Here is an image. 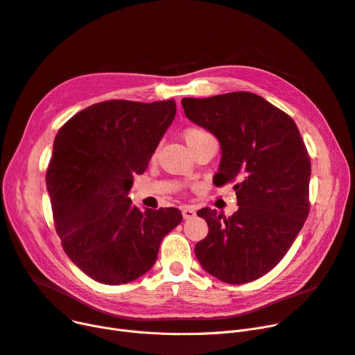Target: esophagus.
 <instances>
[{
    "label": "esophagus",
    "mask_w": 355,
    "mask_h": 355,
    "mask_svg": "<svg viewBox=\"0 0 355 355\" xmlns=\"http://www.w3.org/2000/svg\"><path fill=\"white\" fill-rule=\"evenodd\" d=\"M182 215H183L184 219H191V218H193L196 215V212L191 207H184V208H182Z\"/></svg>",
    "instance_id": "esophagus-1"
}]
</instances>
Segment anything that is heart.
I'll return each mask as SVG.
<instances>
[{
  "mask_svg": "<svg viewBox=\"0 0 355 355\" xmlns=\"http://www.w3.org/2000/svg\"><path fill=\"white\" fill-rule=\"evenodd\" d=\"M183 139L184 141H187V144L189 146V148H192L193 146H196L198 143H200L202 140H207V139H211L212 134L208 132L207 130L200 128V127H196V125H191V127H187L183 130Z\"/></svg>",
  "mask_w": 355,
  "mask_h": 355,
  "instance_id": "1",
  "label": "heart"
}]
</instances>
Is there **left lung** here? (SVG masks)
<instances>
[{
    "label": "left lung",
    "mask_w": 355,
    "mask_h": 355,
    "mask_svg": "<svg viewBox=\"0 0 355 355\" xmlns=\"http://www.w3.org/2000/svg\"><path fill=\"white\" fill-rule=\"evenodd\" d=\"M184 114L221 143L216 187L231 182L239 211L202 208L208 235L195 245L205 272L231 284L276 267L309 215L311 157L292 118L252 92L183 98Z\"/></svg>",
    "instance_id": "8db88e82"
}]
</instances>
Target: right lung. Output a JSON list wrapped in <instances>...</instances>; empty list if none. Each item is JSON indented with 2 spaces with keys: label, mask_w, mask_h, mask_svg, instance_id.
<instances>
[{
  "label": "right lung",
  "mask_w": 355,
  "mask_h": 355,
  "mask_svg": "<svg viewBox=\"0 0 355 355\" xmlns=\"http://www.w3.org/2000/svg\"><path fill=\"white\" fill-rule=\"evenodd\" d=\"M176 115L175 101L111 99L75 114L58 131L46 184L64 252L85 275L123 284L156 263L176 208L140 211L128 191Z\"/></svg>",
  "instance_id": "right-lung-1"
}]
</instances>
